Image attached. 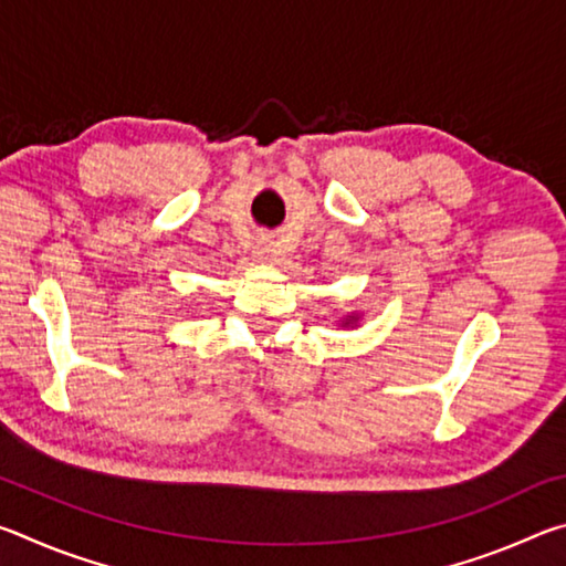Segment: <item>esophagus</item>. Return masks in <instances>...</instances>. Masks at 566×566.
<instances>
[{
  "label": "esophagus",
  "mask_w": 566,
  "mask_h": 566,
  "mask_svg": "<svg viewBox=\"0 0 566 566\" xmlns=\"http://www.w3.org/2000/svg\"><path fill=\"white\" fill-rule=\"evenodd\" d=\"M272 252H274V239H270V237H260V239H256L254 254L260 256V260H270Z\"/></svg>",
  "instance_id": "obj_1"
}]
</instances>
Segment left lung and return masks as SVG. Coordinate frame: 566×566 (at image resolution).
<instances>
[{
  "label": "left lung",
  "mask_w": 566,
  "mask_h": 566,
  "mask_svg": "<svg viewBox=\"0 0 566 566\" xmlns=\"http://www.w3.org/2000/svg\"><path fill=\"white\" fill-rule=\"evenodd\" d=\"M359 322V317H357V314H352V317H347V319H344V327H352V324H357Z\"/></svg>",
  "instance_id": "8db88e82"
}]
</instances>
